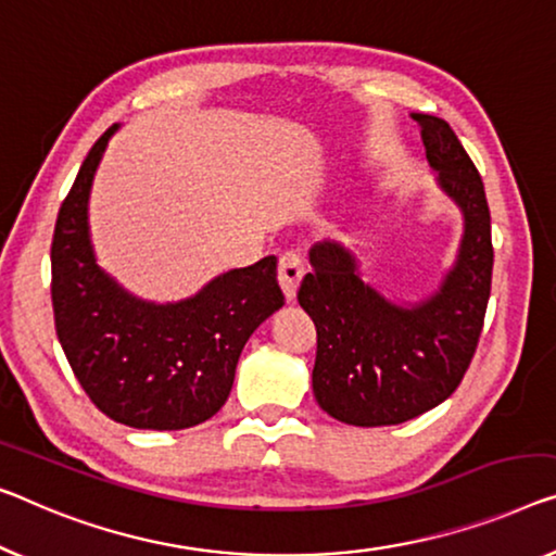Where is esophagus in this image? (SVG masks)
Returning <instances> with one entry per match:
<instances>
[{
	"instance_id": "obj_1",
	"label": "esophagus",
	"mask_w": 556,
	"mask_h": 556,
	"mask_svg": "<svg viewBox=\"0 0 556 556\" xmlns=\"http://www.w3.org/2000/svg\"><path fill=\"white\" fill-rule=\"evenodd\" d=\"M277 271H279V285H281V289H285L287 300H294L296 289H300V281L304 277V271H306L302 254L292 252V250L281 254Z\"/></svg>"
}]
</instances>
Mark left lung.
<instances>
[{"instance_id":"1","label":"left lung","mask_w":556,"mask_h":556,"mask_svg":"<svg viewBox=\"0 0 556 556\" xmlns=\"http://www.w3.org/2000/svg\"><path fill=\"white\" fill-rule=\"evenodd\" d=\"M442 192L459 206L464 235L434 294L396 304L364 285L357 260L337 242L309 250L300 300L317 327L312 389L329 417L387 427L419 417L459 387L475 357L492 289V219L482 177L450 124L412 114Z\"/></svg>"}]
</instances>
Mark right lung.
Instances as JSON below:
<instances>
[{
    "label": "right lung",
    "instance_id": "1",
    "mask_svg": "<svg viewBox=\"0 0 556 556\" xmlns=\"http://www.w3.org/2000/svg\"><path fill=\"white\" fill-rule=\"evenodd\" d=\"M117 129L89 149L56 217V337L74 377L106 417L135 429H187L222 409L247 339L285 304L277 256L229 269L181 302H144L119 287L97 264L87 219L94 172Z\"/></svg>",
    "mask_w": 556,
    "mask_h": 556
}]
</instances>
